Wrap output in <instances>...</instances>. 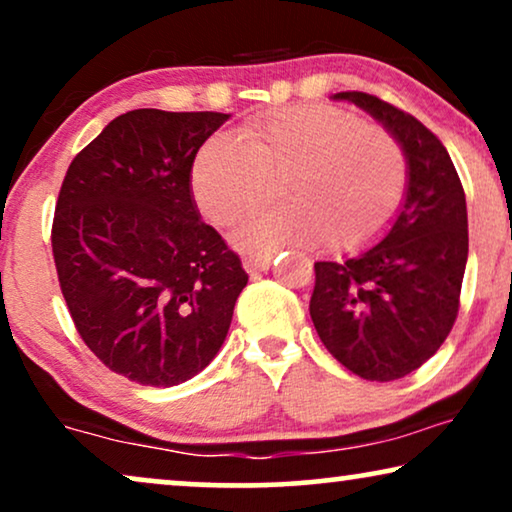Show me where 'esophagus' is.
Listing matches in <instances>:
<instances>
[{"instance_id":"34e87169","label":"esophagus","mask_w":512,"mask_h":512,"mask_svg":"<svg viewBox=\"0 0 512 512\" xmlns=\"http://www.w3.org/2000/svg\"><path fill=\"white\" fill-rule=\"evenodd\" d=\"M272 265V256H247L244 258V270L247 272H263Z\"/></svg>"}]
</instances>
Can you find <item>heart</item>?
Returning a JSON list of instances; mask_svg holds the SVG:
<instances>
[{
    "label": "heart",
    "mask_w": 512,
    "mask_h": 512,
    "mask_svg": "<svg viewBox=\"0 0 512 512\" xmlns=\"http://www.w3.org/2000/svg\"><path fill=\"white\" fill-rule=\"evenodd\" d=\"M282 177L284 207L251 216L235 230L240 249L254 254L286 247L335 251L375 244L394 223L408 191V158L387 130L324 104H293L242 128V144L209 137L191 165L195 205L228 228L268 195Z\"/></svg>",
    "instance_id": "heart-1"
}]
</instances>
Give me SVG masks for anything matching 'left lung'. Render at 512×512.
Listing matches in <instances>:
<instances>
[{"label":"left lung","instance_id":"8db88e82","mask_svg":"<svg viewBox=\"0 0 512 512\" xmlns=\"http://www.w3.org/2000/svg\"><path fill=\"white\" fill-rule=\"evenodd\" d=\"M408 158V191L389 233L342 263H314L310 317L321 342L370 382L410 375L450 335L468 258L466 195L433 132L380 97L349 90Z\"/></svg>","mask_w":512,"mask_h":512}]
</instances>
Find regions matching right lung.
Here are the masks:
<instances>
[{
	"label": "right lung",
	"mask_w": 512,
	"mask_h": 512,
	"mask_svg": "<svg viewBox=\"0 0 512 512\" xmlns=\"http://www.w3.org/2000/svg\"><path fill=\"white\" fill-rule=\"evenodd\" d=\"M228 118L128 111L62 181L51 244L69 314L104 366L144 387L207 368L249 282L191 193L195 153Z\"/></svg>",
	"instance_id": "1"
}]
</instances>
